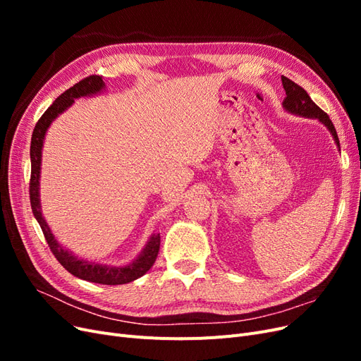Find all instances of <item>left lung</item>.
Segmentation results:
<instances>
[{
    "label": "left lung",
    "instance_id": "1",
    "mask_svg": "<svg viewBox=\"0 0 361 361\" xmlns=\"http://www.w3.org/2000/svg\"><path fill=\"white\" fill-rule=\"evenodd\" d=\"M281 82H283V89L286 92L285 101L281 104L283 108H285L288 113L295 116L319 120V122L330 130V134L334 138V143L337 145L338 150H341V143H338L336 128L330 120V117L326 116V113H324L321 108L310 99V96L302 89V87L295 84L293 81L286 78V76H281Z\"/></svg>",
    "mask_w": 361,
    "mask_h": 361
}]
</instances>
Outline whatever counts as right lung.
I'll use <instances>...</instances> for the list:
<instances>
[{"mask_svg":"<svg viewBox=\"0 0 361 361\" xmlns=\"http://www.w3.org/2000/svg\"><path fill=\"white\" fill-rule=\"evenodd\" d=\"M105 90V82L102 81V76H87L82 81L76 82L69 90L60 94L48 110L43 113V116L39 118L36 123L35 130L31 135V146H30V158H31V179H30V202L31 209L35 214V218L37 220L43 235H45L47 243L57 257L60 264L66 268L71 274L78 277L81 280H87L92 283H99V285H125V283L134 281L145 276L146 272L155 264L158 251H159V243L161 238L159 233H152L147 239L145 248L140 251V255L129 262L128 265L123 267H113L105 264H96V262H90L85 259H80L75 256L72 251H69L66 247H63L45 220V216L42 215V204H40V167H42V149L43 141H45L47 130L51 126V123L56 120L61 113L68 110L69 106L75 102V99L80 97H90L93 94H97Z\"/></svg>","mask_w":361,"mask_h":361,"instance_id":"obj_1","label":"right lung"}]
</instances>
